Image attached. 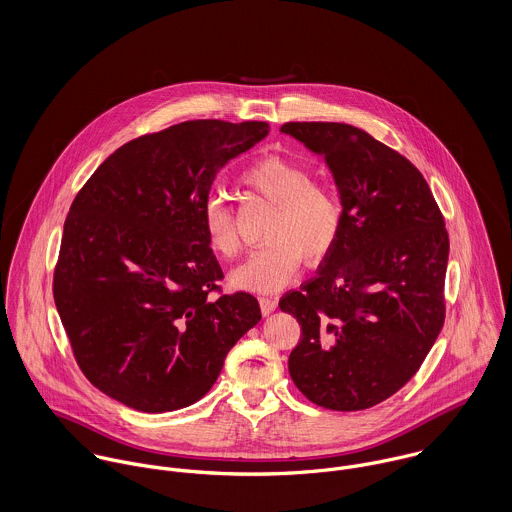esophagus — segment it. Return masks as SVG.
<instances>
[{"label":"esophagus","mask_w":512,"mask_h":512,"mask_svg":"<svg viewBox=\"0 0 512 512\" xmlns=\"http://www.w3.org/2000/svg\"><path fill=\"white\" fill-rule=\"evenodd\" d=\"M278 307L276 297H260V309L264 315H270Z\"/></svg>","instance_id":"obj_1"}]
</instances>
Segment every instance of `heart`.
Instances as JSON below:
<instances>
[{"label": "heart", "mask_w": 512, "mask_h": 512, "mask_svg": "<svg viewBox=\"0 0 512 512\" xmlns=\"http://www.w3.org/2000/svg\"><path fill=\"white\" fill-rule=\"evenodd\" d=\"M311 179L305 165L282 153H264L242 171L240 181L274 205V215L266 228L268 244L230 274L234 288L278 292L295 278L303 258L307 264H319L331 254L343 226L341 203L329 187ZM203 230L217 256L230 260L238 254L232 213L222 201H207Z\"/></svg>", "instance_id": "1"}]
</instances>
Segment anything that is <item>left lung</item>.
<instances>
[{"label": "left lung", "instance_id": "8db88e82", "mask_svg": "<svg viewBox=\"0 0 512 512\" xmlns=\"http://www.w3.org/2000/svg\"><path fill=\"white\" fill-rule=\"evenodd\" d=\"M280 132L325 159L343 211L331 254L280 299L301 325L290 376L321 408L365 410L398 392L438 339L445 222L422 173L363 130L288 122Z\"/></svg>", "mask_w": 512, "mask_h": 512}]
</instances>
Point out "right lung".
I'll return each instance as SVG.
<instances>
[{"label":"right lung","instance_id":"add662e5","mask_svg":"<svg viewBox=\"0 0 512 512\" xmlns=\"http://www.w3.org/2000/svg\"><path fill=\"white\" fill-rule=\"evenodd\" d=\"M268 132L183 122L118 147L76 195L53 295L76 363L106 396L147 414L191 406L262 319L250 293L211 297L222 270L203 209L220 167Z\"/></svg>","mask_w":512,"mask_h":512}]
</instances>
